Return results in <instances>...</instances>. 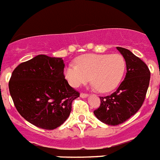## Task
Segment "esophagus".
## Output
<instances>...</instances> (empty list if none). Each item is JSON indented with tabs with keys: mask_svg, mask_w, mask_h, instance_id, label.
<instances>
[{
	"mask_svg": "<svg viewBox=\"0 0 160 160\" xmlns=\"http://www.w3.org/2000/svg\"><path fill=\"white\" fill-rule=\"evenodd\" d=\"M80 96H81L82 98H87V97L88 96V95H87V93H81L80 94Z\"/></svg>",
	"mask_w": 160,
	"mask_h": 160,
	"instance_id": "esophagus-1",
	"label": "esophagus"
}]
</instances>
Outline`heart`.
I'll list each match as a JSON object with an SVG mask.
<instances>
[{
  "label": "heart",
  "mask_w": 160,
  "mask_h": 160,
  "mask_svg": "<svg viewBox=\"0 0 160 160\" xmlns=\"http://www.w3.org/2000/svg\"><path fill=\"white\" fill-rule=\"evenodd\" d=\"M126 64L120 54H86L80 56L76 64H69L65 69V76L69 85L78 87L91 82L95 89L105 93L112 91L121 83Z\"/></svg>",
  "instance_id": "b5f03b06"
}]
</instances>
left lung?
I'll list each match as a JSON object with an SVG mask.
<instances>
[{"label":"left lung","mask_w":160,"mask_h":160,"mask_svg":"<svg viewBox=\"0 0 160 160\" xmlns=\"http://www.w3.org/2000/svg\"><path fill=\"white\" fill-rule=\"evenodd\" d=\"M125 60L126 75L115 92L100 98L94 114L108 125H118L138 111L145 100L151 72L143 61L129 50L117 47Z\"/></svg>","instance_id":"8db88e82"}]
</instances>
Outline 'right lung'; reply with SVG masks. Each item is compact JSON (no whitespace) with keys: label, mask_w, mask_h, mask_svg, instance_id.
<instances>
[{"label":"right lung","mask_w":160,"mask_h":160,"mask_svg":"<svg viewBox=\"0 0 160 160\" xmlns=\"http://www.w3.org/2000/svg\"><path fill=\"white\" fill-rule=\"evenodd\" d=\"M62 58L39 55L18 65L9 82L19 114L35 126L54 129L69 117L80 93L65 78Z\"/></svg>","instance_id":"right-lung-1"}]
</instances>
